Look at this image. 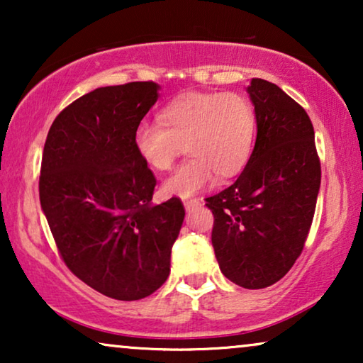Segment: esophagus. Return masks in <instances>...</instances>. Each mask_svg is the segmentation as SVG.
<instances>
[{"label": "esophagus", "mask_w": 363, "mask_h": 363, "mask_svg": "<svg viewBox=\"0 0 363 363\" xmlns=\"http://www.w3.org/2000/svg\"><path fill=\"white\" fill-rule=\"evenodd\" d=\"M183 205H185L186 211L195 210L196 206H200V200H198V198H186V200L183 201Z\"/></svg>", "instance_id": "obj_1"}]
</instances>
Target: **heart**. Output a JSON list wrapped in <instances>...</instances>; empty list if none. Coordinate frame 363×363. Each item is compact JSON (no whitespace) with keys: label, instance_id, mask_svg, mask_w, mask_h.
<instances>
[{"label":"heart","instance_id":"heart-1","mask_svg":"<svg viewBox=\"0 0 363 363\" xmlns=\"http://www.w3.org/2000/svg\"><path fill=\"white\" fill-rule=\"evenodd\" d=\"M256 137L252 104L240 92H191L160 112V123L142 122L133 147L155 172L172 170L186 152L190 160L163 185L167 196L186 198L215 180L231 178L250 160Z\"/></svg>","mask_w":363,"mask_h":363}]
</instances>
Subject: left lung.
<instances>
[{"mask_svg": "<svg viewBox=\"0 0 363 363\" xmlns=\"http://www.w3.org/2000/svg\"><path fill=\"white\" fill-rule=\"evenodd\" d=\"M247 92L257 123L255 150L238 180L205 201L221 272L246 289H262L284 277L304 250L320 160L304 107L264 79H252Z\"/></svg>", "mask_w": 363, "mask_h": 363, "instance_id": "obj_1", "label": "left lung"}]
</instances>
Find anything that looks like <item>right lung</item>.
<instances>
[{
	"label": "right lung",
	"instance_id": "right-lung-1",
	"mask_svg": "<svg viewBox=\"0 0 363 363\" xmlns=\"http://www.w3.org/2000/svg\"><path fill=\"white\" fill-rule=\"evenodd\" d=\"M152 81L99 87L54 118L44 143L39 200L59 256L74 276L117 301H138L170 274L185 208L153 205L157 178L133 133L158 99Z\"/></svg>",
	"mask_w": 363,
	"mask_h": 363
}]
</instances>
